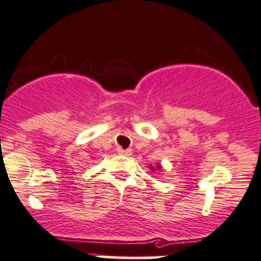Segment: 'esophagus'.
<instances>
[{
    "mask_svg": "<svg viewBox=\"0 0 261 261\" xmlns=\"http://www.w3.org/2000/svg\"><path fill=\"white\" fill-rule=\"evenodd\" d=\"M118 153L119 154H124V156H130L132 154V149H123V148H118Z\"/></svg>",
    "mask_w": 261,
    "mask_h": 261,
    "instance_id": "esophagus-1",
    "label": "esophagus"
}]
</instances>
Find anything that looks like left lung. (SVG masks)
Instances as JSON below:
<instances>
[{"label": "left lung", "mask_w": 261, "mask_h": 261, "mask_svg": "<svg viewBox=\"0 0 261 261\" xmlns=\"http://www.w3.org/2000/svg\"><path fill=\"white\" fill-rule=\"evenodd\" d=\"M151 169H152V170H153V167H151Z\"/></svg>", "instance_id": "1"}]
</instances>
